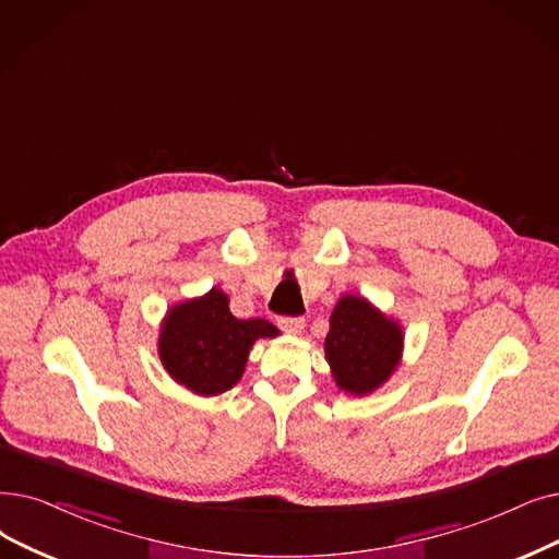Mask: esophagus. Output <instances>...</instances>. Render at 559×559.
<instances>
[{"label":"esophagus","instance_id":"esophagus-1","mask_svg":"<svg viewBox=\"0 0 559 559\" xmlns=\"http://www.w3.org/2000/svg\"><path fill=\"white\" fill-rule=\"evenodd\" d=\"M278 326L285 333H289V335H299L304 331V326H306V320L304 318H281Z\"/></svg>","mask_w":559,"mask_h":559}]
</instances>
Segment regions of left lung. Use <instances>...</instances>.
<instances>
[{
    "instance_id": "1",
    "label": "left lung",
    "mask_w": 559,
    "mask_h": 559,
    "mask_svg": "<svg viewBox=\"0 0 559 559\" xmlns=\"http://www.w3.org/2000/svg\"><path fill=\"white\" fill-rule=\"evenodd\" d=\"M404 352V329L360 295L337 299L324 354L340 391L360 397L381 388L397 370Z\"/></svg>"
}]
</instances>
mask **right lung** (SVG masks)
Here are the masks:
<instances>
[{
    "label": "right lung",
    "instance_id": "1",
    "mask_svg": "<svg viewBox=\"0 0 559 559\" xmlns=\"http://www.w3.org/2000/svg\"><path fill=\"white\" fill-rule=\"evenodd\" d=\"M228 304L224 289L212 287L203 297L174 304L159 326L157 354L164 370L201 397L230 391L245 374L255 340L278 335L266 320H237Z\"/></svg>",
    "mask_w": 559,
    "mask_h": 559
}]
</instances>
